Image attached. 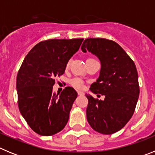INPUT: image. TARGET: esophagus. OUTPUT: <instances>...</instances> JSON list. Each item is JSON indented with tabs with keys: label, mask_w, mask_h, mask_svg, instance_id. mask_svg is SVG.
Instances as JSON below:
<instances>
[{
	"label": "esophagus",
	"mask_w": 155,
	"mask_h": 155,
	"mask_svg": "<svg viewBox=\"0 0 155 155\" xmlns=\"http://www.w3.org/2000/svg\"><path fill=\"white\" fill-rule=\"evenodd\" d=\"M78 94L79 95H84V92H83V91H78Z\"/></svg>",
	"instance_id": "1"
}]
</instances>
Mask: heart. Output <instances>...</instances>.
<instances>
[{
  "label": "heart",
  "instance_id": "heart-1",
  "mask_svg": "<svg viewBox=\"0 0 155 155\" xmlns=\"http://www.w3.org/2000/svg\"><path fill=\"white\" fill-rule=\"evenodd\" d=\"M68 66H69V64H68ZM70 83L71 84V85L74 86L77 89H82L84 87V83H83V81L81 79L77 78L71 79L70 81Z\"/></svg>",
  "mask_w": 155,
  "mask_h": 155
}]
</instances>
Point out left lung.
<instances>
[{"label":"left lung","instance_id":"8db88e82","mask_svg":"<svg viewBox=\"0 0 155 155\" xmlns=\"http://www.w3.org/2000/svg\"><path fill=\"white\" fill-rule=\"evenodd\" d=\"M81 50L84 53L88 50L99 59V78L90 90L94 94L105 95L102 101L86 94L87 122L100 134H114L125 127L136 108L140 94L136 66L124 49L113 40L86 39Z\"/></svg>","mask_w":155,"mask_h":155}]
</instances>
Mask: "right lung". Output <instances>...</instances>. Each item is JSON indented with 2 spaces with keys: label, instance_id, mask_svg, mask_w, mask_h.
Here are the masks:
<instances>
[{
  "label": "right lung",
  "instance_id": "add662e5",
  "mask_svg": "<svg viewBox=\"0 0 155 155\" xmlns=\"http://www.w3.org/2000/svg\"><path fill=\"white\" fill-rule=\"evenodd\" d=\"M84 39H48L35 45L27 54L16 81L20 113L36 134L52 136L64 128L78 93L66 87L53 92L55 78L64 74L71 57Z\"/></svg>",
  "mask_w": 155,
  "mask_h": 155
}]
</instances>
